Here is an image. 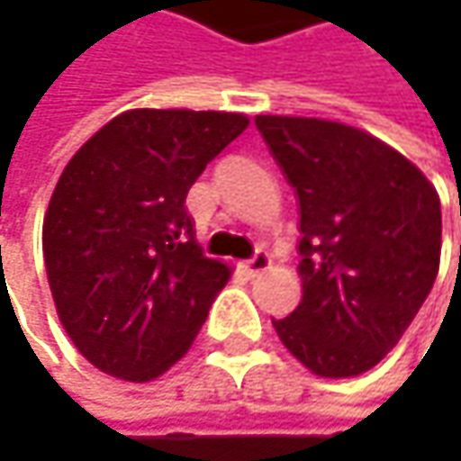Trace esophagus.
<instances>
[{"mask_svg":"<svg viewBox=\"0 0 461 461\" xmlns=\"http://www.w3.org/2000/svg\"><path fill=\"white\" fill-rule=\"evenodd\" d=\"M269 264H272L269 254H264V251H257L254 257H251L249 261H246V264H243V269H246V275H249V276H257V275H261L264 269H269Z\"/></svg>","mask_w":461,"mask_h":461,"instance_id":"1","label":"esophagus"}]
</instances>
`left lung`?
<instances>
[{
  "mask_svg": "<svg viewBox=\"0 0 461 461\" xmlns=\"http://www.w3.org/2000/svg\"><path fill=\"white\" fill-rule=\"evenodd\" d=\"M257 128L300 204V305L272 321L321 377L384 359L434 287L441 203L405 156L351 125L258 115Z\"/></svg>",
  "mask_w": 461,
  "mask_h": 461,
  "instance_id": "8db88e82",
  "label": "left lung"
}]
</instances>
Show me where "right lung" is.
I'll return each instance as SVG.
<instances>
[{"instance_id": "add662e5", "label": "right lung", "mask_w": 461, "mask_h": 461, "mask_svg": "<svg viewBox=\"0 0 461 461\" xmlns=\"http://www.w3.org/2000/svg\"><path fill=\"white\" fill-rule=\"evenodd\" d=\"M246 125L239 113L131 110L63 168L43 221L45 272L66 333L104 375H164L230 279L197 246L185 200Z\"/></svg>"}]
</instances>
